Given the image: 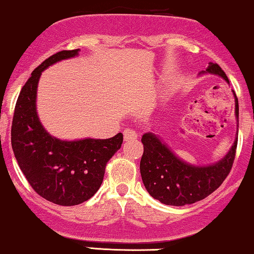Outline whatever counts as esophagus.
I'll return each mask as SVG.
<instances>
[{
	"mask_svg": "<svg viewBox=\"0 0 254 254\" xmlns=\"http://www.w3.org/2000/svg\"><path fill=\"white\" fill-rule=\"evenodd\" d=\"M138 138V134H136L135 130L130 129V128H126L124 130V139L125 141H129V140H135Z\"/></svg>",
	"mask_w": 254,
	"mask_h": 254,
	"instance_id": "obj_1",
	"label": "esophagus"
}]
</instances>
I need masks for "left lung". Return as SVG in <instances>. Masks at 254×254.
I'll return each mask as SVG.
<instances>
[{
	"label": "left lung",
	"mask_w": 254,
	"mask_h": 254,
	"mask_svg": "<svg viewBox=\"0 0 254 254\" xmlns=\"http://www.w3.org/2000/svg\"><path fill=\"white\" fill-rule=\"evenodd\" d=\"M229 80L217 64L209 63L205 72ZM235 98V118L239 127V103ZM144 153L140 160V174L142 183L153 198L168 205H186L201 201L223 183L233 166L238 138L228 153L211 165L197 166L184 162L165 145L159 136L145 133L141 138Z\"/></svg>",
	"instance_id": "obj_1"
}]
</instances>
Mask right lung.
Returning a JSON list of instances; mask_svg holds the SVG:
<instances>
[{
	"label": "right lung",
	"instance_id": "1",
	"mask_svg": "<svg viewBox=\"0 0 254 254\" xmlns=\"http://www.w3.org/2000/svg\"><path fill=\"white\" fill-rule=\"evenodd\" d=\"M78 52L79 49L61 51L33 71L17 97L11 124V147L33 190L47 201L66 207L83 203L96 193L107 163L124 140L122 133L109 139L61 140L50 135L39 120L37 89L41 72Z\"/></svg>",
	"mask_w": 254,
	"mask_h": 254
}]
</instances>
